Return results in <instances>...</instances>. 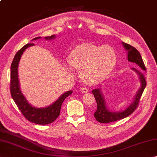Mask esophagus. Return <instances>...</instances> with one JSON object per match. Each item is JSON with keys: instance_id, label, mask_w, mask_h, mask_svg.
<instances>
[{"instance_id": "1", "label": "esophagus", "mask_w": 157, "mask_h": 157, "mask_svg": "<svg viewBox=\"0 0 157 157\" xmlns=\"http://www.w3.org/2000/svg\"><path fill=\"white\" fill-rule=\"evenodd\" d=\"M80 91H81L82 92H83V93H87V92H88V90L87 88L82 87V88H81V89H80Z\"/></svg>"}]
</instances>
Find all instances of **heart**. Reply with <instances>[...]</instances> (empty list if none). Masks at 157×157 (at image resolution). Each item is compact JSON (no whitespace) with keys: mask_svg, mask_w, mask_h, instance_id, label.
<instances>
[{"mask_svg":"<svg viewBox=\"0 0 157 157\" xmlns=\"http://www.w3.org/2000/svg\"><path fill=\"white\" fill-rule=\"evenodd\" d=\"M68 63L70 66L80 69L79 73L83 79L94 82L105 78L113 71L117 63V53L108 45L84 44L73 50ZM68 69L71 70L69 67Z\"/></svg>","mask_w":157,"mask_h":157,"instance_id":"obj_1","label":"heart"}]
</instances>
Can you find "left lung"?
Here are the masks:
<instances>
[{
  "instance_id": "left-lung-1",
  "label": "left lung",
  "mask_w": 157,
  "mask_h": 157,
  "mask_svg": "<svg viewBox=\"0 0 157 157\" xmlns=\"http://www.w3.org/2000/svg\"><path fill=\"white\" fill-rule=\"evenodd\" d=\"M122 45L125 51H127V52H128V61L136 63V65H138L140 67L141 70L146 71V67L142 56L137 50L131 45L126 44L123 42H122ZM132 69L137 73V75H138L139 80L140 82V87L139 88L138 92H136L133 102L123 111H113L111 110H109L106 104L104 95L102 94L101 88L94 89L92 90V93L94 96L96 103H97V109L94 113V117L98 122L107 123L124 119L131 115L135 111V109L137 108L143 91L146 88V82L144 75L142 74L141 71H140L139 70L135 68H132Z\"/></svg>"
}]
</instances>
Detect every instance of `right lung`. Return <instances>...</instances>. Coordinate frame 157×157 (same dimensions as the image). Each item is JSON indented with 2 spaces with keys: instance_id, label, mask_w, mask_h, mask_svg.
<instances>
[{
  "instance_id": "1",
  "label": "right lung",
  "mask_w": 157,
  "mask_h": 157,
  "mask_svg": "<svg viewBox=\"0 0 157 157\" xmlns=\"http://www.w3.org/2000/svg\"><path fill=\"white\" fill-rule=\"evenodd\" d=\"M56 38L55 35L46 36L44 38L46 40H51ZM42 38L37 37L33 39L32 41ZM34 44L30 43L27 44L22 47L16 53L14 59L13 60L11 66V82H10V90L13 101L21 111L23 116L28 121L39 125H47L51 123L56 120L60 114L61 105L65 99L72 94V90H69L59 96L56 101L48 106L43 108H37L32 106L27 101L25 96L21 92L20 88V84L18 78V66L21 55L28 47L34 46Z\"/></svg>"
}]
</instances>
